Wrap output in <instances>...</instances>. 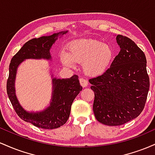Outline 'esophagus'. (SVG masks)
<instances>
[{
  "mask_svg": "<svg viewBox=\"0 0 155 155\" xmlns=\"http://www.w3.org/2000/svg\"><path fill=\"white\" fill-rule=\"evenodd\" d=\"M79 82H80V84L81 85V87H87V85H88L87 81L85 79H84V78H82V77L80 78Z\"/></svg>",
  "mask_w": 155,
  "mask_h": 155,
  "instance_id": "34e87169",
  "label": "esophagus"
}]
</instances>
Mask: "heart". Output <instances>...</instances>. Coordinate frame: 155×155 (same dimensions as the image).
I'll return each mask as SVG.
<instances>
[{"instance_id":"heart-1","label":"heart","mask_w":155,"mask_h":155,"mask_svg":"<svg viewBox=\"0 0 155 155\" xmlns=\"http://www.w3.org/2000/svg\"><path fill=\"white\" fill-rule=\"evenodd\" d=\"M68 51L60 54L62 63L68 67H74L75 63L83 64L84 72L89 76L104 74L114 58L110 46L93 40L73 42L69 45Z\"/></svg>"}]
</instances>
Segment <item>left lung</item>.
Wrapping results in <instances>:
<instances>
[{
    "label": "left lung",
    "mask_w": 155,
    "mask_h": 155,
    "mask_svg": "<svg viewBox=\"0 0 155 155\" xmlns=\"http://www.w3.org/2000/svg\"><path fill=\"white\" fill-rule=\"evenodd\" d=\"M116 39L120 51L111 66L89 80L95 93L96 120L108 126L122 125L139 116L149 90L143 51L127 37L117 35Z\"/></svg>",
    "instance_id": "8db88e82"
}]
</instances>
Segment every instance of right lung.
Wrapping results in <instances>:
<instances>
[{
	"label": "right lung",
	"mask_w": 155,
	"mask_h": 155,
	"mask_svg": "<svg viewBox=\"0 0 155 155\" xmlns=\"http://www.w3.org/2000/svg\"><path fill=\"white\" fill-rule=\"evenodd\" d=\"M68 31L54 33L28 41L12 58L9 65V74L7 80L6 90L8 98L17 115L22 120L33 124L37 127L55 129L63 125L70 116L71 108L75 97L81 91L77 75L70 79H52V96L50 106L40 112H28L19 104L15 94V82L17 68L26 59L51 60L49 50L60 35Z\"/></svg>",
	"instance_id": "add662e5"
}]
</instances>
